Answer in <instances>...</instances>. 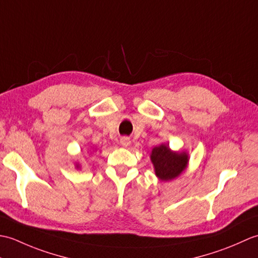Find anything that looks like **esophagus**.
Wrapping results in <instances>:
<instances>
[{"mask_svg":"<svg viewBox=\"0 0 258 258\" xmlns=\"http://www.w3.org/2000/svg\"><path fill=\"white\" fill-rule=\"evenodd\" d=\"M119 142H120V144H122V146H124V147H127V146L131 144L130 139L126 138V136H124V138L120 139Z\"/></svg>","mask_w":258,"mask_h":258,"instance_id":"obj_1","label":"esophagus"}]
</instances>
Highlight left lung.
<instances>
[{
	"label": "left lung",
	"instance_id": "1",
	"mask_svg": "<svg viewBox=\"0 0 258 258\" xmlns=\"http://www.w3.org/2000/svg\"><path fill=\"white\" fill-rule=\"evenodd\" d=\"M151 161L158 179L167 182L178 177L185 171L188 154L186 152H174L167 144H161L152 150Z\"/></svg>",
	"mask_w": 258,
	"mask_h": 258
}]
</instances>
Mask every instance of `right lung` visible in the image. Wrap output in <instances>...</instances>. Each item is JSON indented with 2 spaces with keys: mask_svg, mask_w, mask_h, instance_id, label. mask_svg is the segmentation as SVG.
Returning <instances> with one entry per match:
<instances>
[{
  "mask_svg": "<svg viewBox=\"0 0 258 258\" xmlns=\"http://www.w3.org/2000/svg\"><path fill=\"white\" fill-rule=\"evenodd\" d=\"M76 167H78V168L80 167V166H79V164H76Z\"/></svg>",
  "mask_w": 258,
  "mask_h": 258,
  "instance_id": "obj_1",
  "label": "right lung"
}]
</instances>
